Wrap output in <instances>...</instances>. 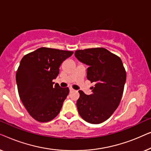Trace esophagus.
<instances>
[{
  "label": "esophagus",
  "mask_w": 151,
  "mask_h": 151,
  "mask_svg": "<svg viewBox=\"0 0 151 151\" xmlns=\"http://www.w3.org/2000/svg\"><path fill=\"white\" fill-rule=\"evenodd\" d=\"M69 91H70V92H73L74 91H75V90H74L73 88H69Z\"/></svg>",
  "instance_id": "esophagus-1"
}]
</instances>
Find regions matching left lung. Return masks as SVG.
Returning <instances> with one entry per match:
<instances>
[{"instance_id":"left-lung-1","label":"left lung","mask_w":151,"mask_h":151,"mask_svg":"<svg viewBox=\"0 0 151 151\" xmlns=\"http://www.w3.org/2000/svg\"><path fill=\"white\" fill-rule=\"evenodd\" d=\"M75 56L88 65L86 78L95 83L90 96L79 91L78 113L88 123L100 124L120 103L127 79L125 68L120 58L102 47L77 50Z\"/></svg>"}]
</instances>
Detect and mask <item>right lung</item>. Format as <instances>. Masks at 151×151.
Segmentation results:
<instances>
[{"instance_id": "right-lung-1", "label": "right lung", "mask_w": 151, "mask_h": 151, "mask_svg": "<svg viewBox=\"0 0 151 151\" xmlns=\"http://www.w3.org/2000/svg\"><path fill=\"white\" fill-rule=\"evenodd\" d=\"M73 51L40 47L24 55L16 71L18 91L24 106L31 116L40 122L54 119L69 93L68 87L53 80L59 73L62 63Z\"/></svg>"}]
</instances>
